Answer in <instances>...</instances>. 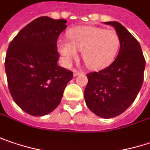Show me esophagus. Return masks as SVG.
Returning <instances> with one entry per match:
<instances>
[{
    "label": "esophagus",
    "instance_id": "34e87169",
    "mask_svg": "<svg viewBox=\"0 0 150 150\" xmlns=\"http://www.w3.org/2000/svg\"><path fill=\"white\" fill-rule=\"evenodd\" d=\"M73 72H74V75H75V76H77V75L81 74V72H80V71H78L77 69H74V70H73Z\"/></svg>",
    "mask_w": 150,
    "mask_h": 150
}]
</instances>
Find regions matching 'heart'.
I'll list each match as a JSON object with an SVG mask.
<instances>
[{"instance_id":"heart-1","label":"heart","mask_w":150,"mask_h":150,"mask_svg":"<svg viewBox=\"0 0 150 150\" xmlns=\"http://www.w3.org/2000/svg\"><path fill=\"white\" fill-rule=\"evenodd\" d=\"M69 40L57 42V49L69 63L82 51V57L91 69L98 70L110 65L119 52L120 40L117 32L95 26H80L69 30Z\"/></svg>"}]
</instances>
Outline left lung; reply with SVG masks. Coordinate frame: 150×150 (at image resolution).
<instances>
[{
	"label": "left lung",
	"mask_w": 150,
	"mask_h": 150,
	"mask_svg": "<svg viewBox=\"0 0 150 150\" xmlns=\"http://www.w3.org/2000/svg\"><path fill=\"white\" fill-rule=\"evenodd\" d=\"M104 23L113 26L119 35V53L106 69L86 75L84 98L92 112L109 119L122 114L136 99L144 81L145 58L138 41L122 24Z\"/></svg>",
	"instance_id": "1"
}]
</instances>
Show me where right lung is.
Wrapping results in <instances>:
<instances>
[{"instance_id":"1","label":"right lung","mask_w":150,"mask_h":150,"mask_svg":"<svg viewBox=\"0 0 150 150\" xmlns=\"http://www.w3.org/2000/svg\"><path fill=\"white\" fill-rule=\"evenodd\" d=\"M65 19L40 17L18 32L9 44L5 69L14 102L27 114L42 116L60 103L73 72L57 64V40Z\"/></svg>"}]
</instances>
